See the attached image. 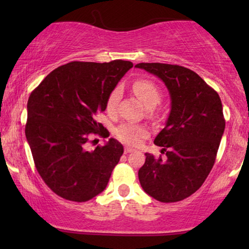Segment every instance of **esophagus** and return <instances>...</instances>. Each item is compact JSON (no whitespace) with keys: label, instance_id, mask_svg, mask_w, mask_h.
Segmentation results:
<instances>
[{"label":"esophagus","instance_id":"34e87169","mask_svg":"<svg viewBox=\"0 0 249 249\" xmlns=\"http://www.w3.org/2000/svg\"><path fill=\"white\" fill-rule=\"evenodd\" d=\"M135 149L134 148H131V147H125L124 148V154H129V153H131V152H134Z\"/></svg>","mask_w":249,"mask_h":249}]
</instances>
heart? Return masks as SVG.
Here are the masks:
<instances>
[{"label": "heart", "instance_id": "1", "mask_svg": "<svg viewBox=\"0 0 249 249\" xmlns=\"http://www.w3.org/2000/svg\"><path fill=\"white\" fill-rule=\"evenodd\" d=\"M134 93L137 95V97L141 100L145 107L148 108L155 107L161 101V91L160 88L148 79H138L132 85ZM119 91L118 88H115L110 93L107 100V110L108 112H113L119 100ZM114 135L119 141L124 142V144L130 146H138L142 144V142L148 136L147 127L142 124H135L130 122H124L121 124L119 127L115 128Z\"/></svg>", "mask_w": 249, "mask_h": 249}]
</instances>
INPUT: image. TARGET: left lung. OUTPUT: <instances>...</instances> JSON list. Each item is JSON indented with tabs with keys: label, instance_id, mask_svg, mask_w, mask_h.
Here are the masks:
<instances>
[{
	"label": "left lung",
	"instance_id": "8db88e82",
	"mask_svg": "<svg viewBox=\"0 0 249 249\" xmlns=\"http://www.w3.org/2000/svg\"><path fill=\"white\" fill-rule=\"evenodd\" d=\"M136 68L159 77L171 97L165 127L154 139L166 159L146 153L139 182L159 202H179L198 190L213 168L226 127L222 103L212 87L185 67L138 63Z\"/></svg>",
	"mask_w": 249,
	"mask_h": 249
}]
</instances>
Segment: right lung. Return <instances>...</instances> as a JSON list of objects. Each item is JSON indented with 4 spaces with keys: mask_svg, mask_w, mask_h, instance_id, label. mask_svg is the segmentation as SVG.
I'll return each instance as SVG.
<instances>
[{
    "mask_svg": "<svg viewBox=\"0 0 249 249\" xmlns=\"http://www.w3.org/2000/svg\"><path fill=\"white\" fill-rule=\"evenodd\" d=\"M132 66L73 61L47 74L30 94L26 138L37 171L57 196L81 203L107 188L124 146L114 138L91 151L87 145L91 134L110 136L95 119Z\"/></svg>",
    "mask_w": 249,
    "mask_h": 249,
    "instance_id": "obj_1",
    "label": "right lung"
}]
</instances>
